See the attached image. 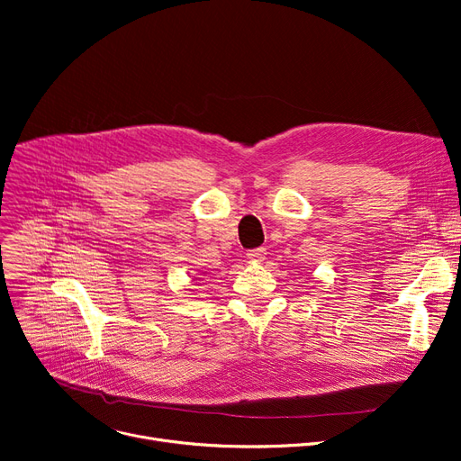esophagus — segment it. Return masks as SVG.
I'll return each instance as SVG.
<instances>
[{
  "label": "esophagus",
  "instance_id": "1",
  "mask_svg": "<svg viewBox=\"0 0 461 461\" xmlns=\"http://www.w3.org/2000/svg\"><path fill=\"white\" fill-rule=\"evenodd\" d=\"M267 256V248H254V249H248L246 252V258L252 259V261H263Z\"/></svg>",
  "mask_w": 461,
  "mask_h": 461
}]
</instances>
